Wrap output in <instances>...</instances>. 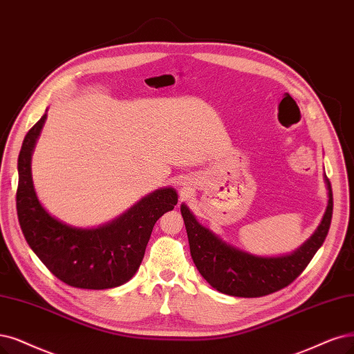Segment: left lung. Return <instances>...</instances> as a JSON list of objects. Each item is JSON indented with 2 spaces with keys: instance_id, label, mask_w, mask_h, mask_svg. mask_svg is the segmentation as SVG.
Returning a JSON list of instances; mask_svg holds the SVG:
<instances>
[{
  "instance_id": "8db88e82",
  "label": "left lung",
  "mask_w": 354,
  "mask_h": 354,
  "mask_svg": "<svg viewBox=\"0 0 354 354\" xmlns=\"http://www.w3.org/2000/svg\"><path fill=\"white\" fill-rule=\"evenodd\" d=\"M328 205L321 225L296 252L286 257H255L236 250L213 232L201 226L185 204L180 213L187 227L189 251L201 276L216 290L236 297H261L279 292L293 283L310 263L328 234L333 218V189L330 179Z\"/></svg>"
}]
</instances>
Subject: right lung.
I'll return each mask as SVG.
<instances>
[{"label":"right lung","mask_w":354,"mask_h":354,"mask_svg":"<svg viewBox=\"0 0 354 354\" xmlns=\"http://www.w3.org/2000/svg\"><path fill=\"white\" fill-rule=\"evenodd\" d=\"M45 120L46 115L29 129L19 154L16 205L24 238L46 268L65 284L90 290L121 286L138 270L154 223L174 210L178 195L174 188L157 189L97 229L61 223L39 203L32 182V151Z\"/></svg>","instance_id":"1"}]
</instances>
